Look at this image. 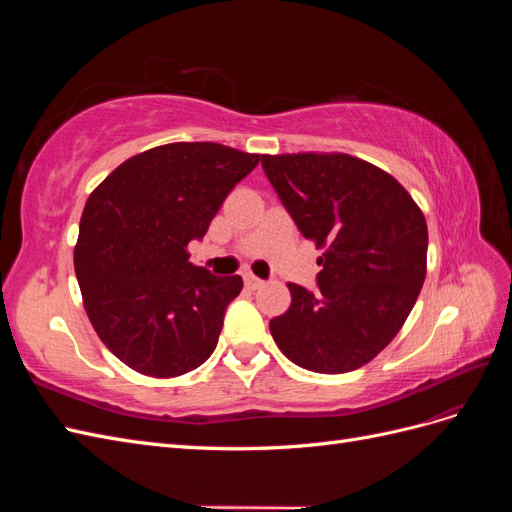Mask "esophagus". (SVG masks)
Segmentation results:
<instances>
[{
	"mask_svg": "<svg viewBox=\"0 0 512 512\" xmlns=\"http://www.w3.org/2000/svg\"><path fill=\"white\" fill-rule=\"evenodd\" d=\"M243 280H245V286L252 288V290H258V288L265 286V282H262L260 277H256L254 273H243Z\"/></svg>",
	"mask_w": 512,
	"mask_h": 512,
	"instance_id": "obj_1",
	"label": "esophagus"
}]
</instances>
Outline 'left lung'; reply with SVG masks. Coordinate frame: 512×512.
I'll list each match as a JSON object with an SVG mask.
<instances>
[{
    "label": "left lung",
    "mask_w": 512,
    "mask_h": 512,
    "mask_svg": "<svg viewBox=\"0 0 512 512\" xmlns=\"http://www.w3.org/2000/svg\"><path fill=\"white\" fill-rule=\"evenodd\" d=\"M277 196L314 241L318 290L288 284L292 303L269 322L292 363L346 374L404 327L427 273L423 211L386 170L348 153L262 156Z\"/></svg>",
    "instance_id": "left-lung-1"
}]
</instances>
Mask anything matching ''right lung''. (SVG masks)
<instances>
[{"mask_svg": "<svg viewBox=\"0 0 512 512\" xmlns=\"http://www.w3.org/2000/svg\"><path fill=\"white\" fill-rule=\"evenodd\" d=\"M258 162L218 143H170L119 164L89 194L76 280L98 337L138 374H188L218 346L243 280L194 267L188 245Z\"/></svg>", "mask_w": 512, "mask_h": 512, "instance_id": "add662e5", "label": "right lung"}]
</instances>
